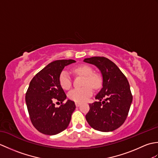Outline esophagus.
<instances>
[{"label":"esophagus","instance_id":"1","mask_svg":"<svg viewBox=\"0 0 158 158\" xmlns=\"http://www.w3.org/2000/svg\"><path fill=\"white\" fill-rule=\"evenodd\" d=\"M80 105H81V103L80 102H75V105L76 106H79Z\"/></svg>","mask_w":158,"mask_h":158}]
</instances>
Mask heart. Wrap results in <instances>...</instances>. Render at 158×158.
I'll use <instances>...</instances> for the list:
<instances>
[{"label":"heart","mask_w":158,"mask_h":158,"mask_svg":"<svg viewBox=\"0 0 158 158\" xmlns=\"http://www.w3.org/2000/svg\"><path fill=\"white\" fill-rule=\"evenodd\" d=\"M73 73L76 75L84 77L82 88L73 89L68 93L69 98L77 102L86 101L92 94L94 89H98L102 85V80L98 74L94 73V70L91 66L87 64H80L73 67ZM59 83L64 89H69L72 86V79L69 73L66 70L60 73L59 76Z\"/></svg>","instance_id":"heart-1"}]
</instances>
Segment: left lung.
Wrapping results in <instances>:
<instances>
[{
  "label": "left lung",
  "mask_w": 158,
  "mask_h": 158,
  "mask_svg": "<svg viewBox=\"0 0 158 158\" xmlns=\"http://www.w3.org/2000/svg\"><path fill=\"white\" fill-rule=\"evenodd\" d=\"M85 62L95 65L102 75V88L96 101L89 104L85 119L92 128L111 132L125 122L132 102L128 81L115 63L105 57L85 58Z\"/></svg>",
  "instance_id": "left-lung-1"
}]
</instances>
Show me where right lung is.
I'll list each match as a JSON object with an SVG mask.
<instances>
[{"label": "right lung", "mask_w": 158, "mask_h": 158, "mask_svg": "<svg viewBox=\"0 0 158 158\" xmlns=\"http://www.w3.org/2000/svg\"><path fill=\"white\" fill-rule=\"evenodd\" d=\"M74 60H56L39 71L30 83L26 94V103L30 119L35 128L44 135H55L64 130L71 119L75 104L66 98L59 83V76L64 68L75 62ZM58 100L62 105L55 106Z\"/></svg>", "instance_id": "add662e5"}]
</instances>
